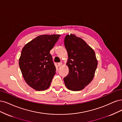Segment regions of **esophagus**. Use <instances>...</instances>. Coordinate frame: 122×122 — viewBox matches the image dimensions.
Returning a JSON list of instances; mask_svg holds the SVG:
<instances>
[{
    "mask_svg": "<svg viewBox=\"0 0 122 122\" xmlns=\"http://www.w3.org/2000/svg\"><path fill=\"white\" fill-rule=\"evenodd\" d=\"M62 63L61 62H60V63H58V66L59 67H60L61 66V65H62Z\"/></svg>",
    "mask_w": 122,
    "mask_h": 122,
    "instance_id": "34e87169",
    "label": "esophagus"
}]
</instances>
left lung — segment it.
<instances>
[{
  "label": "left lung",
  "instance_id": "left-lung-1",
  "mask_svg": "<svg viewBox=\"0 0 122 122\" xmlns=\"http://www.w3.org/2000/svg\"><path fill=\"white\" fill-rule=\"evenodd\" d=\"M64 45L69 68L68 75L64 78L65 85L71 91H80L94 76L98 64L95 52L83 40L72 34L65 36Z\"/></svg>",
  "mask_w": 122,
  "mask_h": 122
}]
</instances>
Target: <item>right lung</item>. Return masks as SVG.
I'll return each mask as SVG.
<instances>
[{"instance_id":"add662e5","label":"right lung","mask_w":122,"mask_h":122,"mask_svg":"<svg viewBox=\"0 0 122 122\" xmlns=\"http://www.w3.org/2000/svg\"><path fill=\"white\" fill-rule=\"evenodd\" d=\"M60 35H42L27 44L22 50L19 66L25 81L36 91L49 88L56 73L50 53Z\"/></svg>"}]
</instances>
